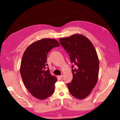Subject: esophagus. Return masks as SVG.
<instances>
[{"mask_svg": "<svg viewBox=\"0 0 120 120\" xmlns=\"http://www.w3.org/2000/svg\"><path fill=\"white\" fill-rule=\"evenodd\" d=\"M63 77V75H60V76H58V78H59L60 79H62Z\"/></svg>", "mask_w": 120, "mask_h": 120, "instance_id": "1", "label": "esophagus"}]
</instances>
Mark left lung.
I'll list each match as a JSON object with an SVG mask.
<instances>
[{
	"mask_svg": "<svg viewBox=\"0 0 120 120\" xmlns=\"http://www.w3.org/2000/svg\"><path fill=\"white\" fill-rule=\"evenodd\" d=\"M61 45L70 57L73 79L68 84L69 91L78 99L89 96L96 86L99 75L98 56L92 43L81 34L60 38Z\"/></svg>",
	"mask_w": 120,
	"mask_h": 120,
	"instance_id": "1",
	"label": "left lung"
}]
</instances>
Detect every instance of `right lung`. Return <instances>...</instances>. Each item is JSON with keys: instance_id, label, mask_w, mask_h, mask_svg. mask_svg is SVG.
Instances as JSON below:
<instances>
[{"instance_id": "obj_1", "label": "right lung", "mask_w": 120, "mask_h": 120, "mask_svg": "<svg viewBox=\"0 0 120 120\" xmlns=\"http://www.w3.org/2000/svg\"><path fill=\"white\" fill-rule=\"evenodd\" d=\"M59 46L55 39L44 38L31 44L23 53L21 76L28 91L38 99H45L54 92L57 79L50 74L49 68L47 69V56L52 49Z\"/></svg>"}]
</instances>
